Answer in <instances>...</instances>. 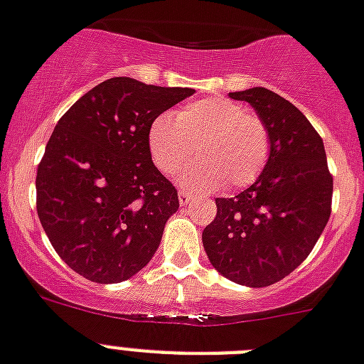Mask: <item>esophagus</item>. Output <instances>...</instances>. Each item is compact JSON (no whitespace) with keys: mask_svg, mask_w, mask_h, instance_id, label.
Segmentation results:
<instances>
[{"mask_svg":"<svg viewBox=\"0 0 364 364\" xmlns=\"http://www.w3.org/2000/svg\"><path fill=\"white\" fill-rule=\"evenodd\" d=\"M192 200V194L188 191H179V203L181 205H187V203H191Z\"/></svg>","mask_w":364,"mask_h":364,"instance_id":"obj_1","label":"esophagus"}]
</instances>
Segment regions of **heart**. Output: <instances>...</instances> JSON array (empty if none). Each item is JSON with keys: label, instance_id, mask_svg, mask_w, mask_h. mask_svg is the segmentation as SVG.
Wrapping results in <instances>:
<instances>
[{"label": "heart", "instance_id": "obj_1", "mask_svg": "<svg viewBox=\"0 0 364 364\" xmlns=\"http://www.w3.org/2000/svg\"><path fill=\"white\" fill-rule=\"evenodd\" d=\"M196 154L201 161L183 176L194 191L244 188L257 181L270 159V133L257 114L228 97H203L170 114H159L148 129L151 161L163 173H176Z\"/></svg>", "mask_w": 364, "mask_h": 364}]
</instances>
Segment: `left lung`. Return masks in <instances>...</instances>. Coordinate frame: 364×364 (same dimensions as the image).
Returning a JSON list of instances; mask_svg holds the SVG:
<instances>
[{"label": "left lung", "mask_w": 364, "mask_h": 364, "mask_svg": "<svg viewBox=\"0 0 364 364\" xmlns=\"http://www.w3.org/2000/svg\"><path fill=\"white\" fill-rule=\"evenodd\" d=\"M229 96L264 122L270 159L252 187L216 198L201 240L222 276L259 289L289 276L314 248L331 215L333 176L322 139L298 107L264 87Z\"/></svg>", "instance_id": "8db88e82"}]
</instances>
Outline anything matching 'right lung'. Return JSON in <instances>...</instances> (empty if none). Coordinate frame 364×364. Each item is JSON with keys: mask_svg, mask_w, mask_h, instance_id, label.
<instances>
[{"mask_svg": "<svg viewBox=\"0 0 364 364\" xmlns=\"http://www.w3.org/2000/svg\"><path fill=\"white\" fill-rule=\"evenodd\" d=\"M192 94L111 77L57 122L36 170V213L79 276L120 283L154 257L179 198L151 161L148 129Z\"/></svg>", "mask_w": 364, "mask_h": 364, "instance_id": "1", "label": "right lung"}]
</instances>
